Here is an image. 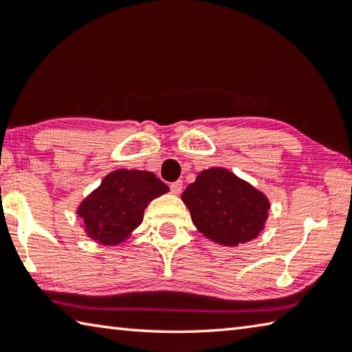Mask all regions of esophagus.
<instances>
[{
	"label": "esophagus",
	"mask_w": 352,
	"mask_h": 352,
	"mask_svg": "<svg viewBox=\"0 0 352 352\" xmlns=\"http://www.w3.org/2000/svg\"><path fill=\"white\" fill-rule=\"evenodd\" d=\"M170 190H171V193L179 195V193L182 192V181H176V182H173L171 186H170Z\"/></svg>",
	"instance_id": "1"
}]
</instances>
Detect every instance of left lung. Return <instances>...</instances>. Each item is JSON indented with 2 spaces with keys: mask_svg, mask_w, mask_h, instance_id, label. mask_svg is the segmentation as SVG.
I'll list each match as a JSON object with an SVG mask.
<instances>
[{
  "mask_svg": "<svg viewBox=\"0 0 352 352\" xmlns=\"http://www.w3.org/2000/svg\"><path fill=\"white\" fill-rule=\"evenodd\" d=\"M182 201L202 235L232 248L260 235L270 207L261 192L224 168L201 171Z\"/></svg>",
  "mask_w": 352,
  "mask_h": 352,
  "instance_id": "left-lung-1",
  "label": "left lung"
}]
</instances>
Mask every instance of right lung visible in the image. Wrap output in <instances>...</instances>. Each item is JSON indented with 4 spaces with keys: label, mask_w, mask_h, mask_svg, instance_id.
<instances>
[{
    "label": "right lung",
    "mask_w": 352,
    "mask_h": 352,
    "mask_svg": "<svg viewBox=\"0 0 352 352\" xmlns=\"http://www.w3.org/2000/svg\"><path fill=\"white\" fill-rule=\"evenodd\" d=\"M166 192L168 186L153 173L120 168L104 176L100 187L78 206L77 214L91 239L119 244L140 226L146 206Z\"/></svg>",
    "instance_id": "right-lung-1"
}]
</instances>
